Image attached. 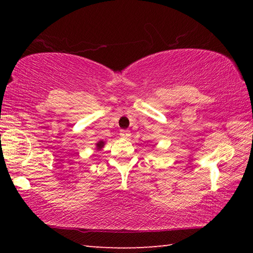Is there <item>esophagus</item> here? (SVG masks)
Masks as SVG:
<instances>
[{"mask_svg":"<svg viewBox=\"0 0 253 253\" xmlns=\"http://www.w3.org/2000/svg\"><path fill=\"white\" fill-rule=\"evenodd\" d=\"M119 135H121L122 138H129L130 137V131L128 129H122L121 132H119Z\"/></svg>","mask_w":253,"mask_h":253,"instance_id":"1","label":"esophagus"}]
</instances>
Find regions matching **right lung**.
Here are the masks:
<instances>
[{"label":"right lung","instance_id":"1","mask_svg":"<svg viewBox=\"0 0 253 253\" xmlns=\"http://www.w3.org/2000/svg\"><path fill=\"white\" fill-rule=\"evenodd\" d=\"M105 146V142L104 140H99V142L96 143V149L97 151H100V149Z\"/></svg>","mask_w":253,"mask_h":253}]
</instances>
